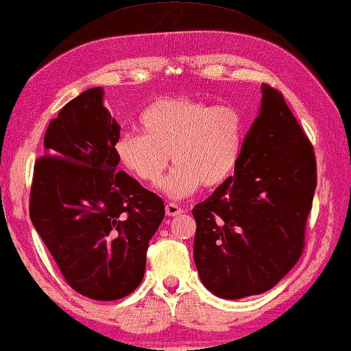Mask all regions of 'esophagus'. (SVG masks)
Wrapping results in <instances>:
<instances>
[{
  "label": "esophagus",
  "mask_w": 351,
  "mask_h": 351,
  "mask_svg": "<svg viewBox=\"0 0 351 351\" xmlns=\"http://www.w3.org/2000/svg\"><path fill=\"white\" fill-rule=\"evenodd\" d=\"M182 213H184V209H182L177 203H167L166 204V215H169V217H174V215H179Z\"/></svg>",
  "instance_id": "1"
}]
</instances>
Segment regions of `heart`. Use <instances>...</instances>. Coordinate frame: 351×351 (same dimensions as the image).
Returning a JSON list of instances; mask_svg holds the SVG:
<instances>
[{"label":"heart","instance_id":"1","mask_svg":"<svg viewBox=\"0 0 351 351\" xmlns=\"http://www.w3.org/2000/svg\"><path fill=\"white\" fill-rule=\"evenodd\" d=\"M141 134L124 132L114 143L118 160L138 182L156 185L171 198L195 193L201 184L217 186L233 174L244 142V118L232 105L191 97L161 99L138 117Z\"/></svg>","mask_w":351,"mask_h":351}]
</instances>
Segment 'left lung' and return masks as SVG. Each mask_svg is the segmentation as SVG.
Listing matches in <instances>:
<instances>
[{"label": "left lung", "instance_id": "8db88e82", "mask_svg": "<svg viewBox=\"0 0 351 351\" xmlns=\"http://www.w3.org/2000/svg\"><path fill=\"white\" fill-rule=\"evenodd\" d=\"M315 189L313 145L280 90L262 84L261 112L234 176L191 210L203 285L230 300L278 285L305 247Z\"/></svg>", "mask_w": 351, "mask_h": 351}]
</instances>
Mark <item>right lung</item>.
<instances>
[{
    "instance_id": "obj_1",
    "label": "right lung",
    "mask_w": 351,
    "mask_h": 351,
    "mask_svg": "<svg viewBox=\"0 0 351 351\" xmlns=\"http://www.w3.org/2000/svg\"><path fill=\"white\" fill-rule=\"evenodd\" d=\"M102 99V88L84 90L49 123L33 171L30 219L71 289L118 300L143 280L165 201L118 171L121 128Z\"/></svg>"
}]
</instances>
